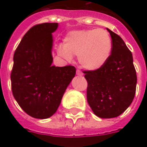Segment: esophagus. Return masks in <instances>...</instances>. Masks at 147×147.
Wrapping results in <instances>:
<instances>
[{"label": "esophagus", "instance_id": "obj_1", "mask_svg": "<svg viewBox=\"0 0 147 147\" xmlns=\"http://www.w3.org/2000/svg\"><path fill=\"white\" fill-rule=\"evenodd\" d=\"M76 74H77V75L78 76H82L83 75V74L82 73V71L81 70H79V69H77V72H76Z\"/></svg>", "mask_w": 147, "mask_h": 147}]
</instances>
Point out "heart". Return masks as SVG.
Returning <instances> with one entry per match:
<instances>
[{"label": "heart", "instance_id": "obj_1", "mask_svg": "<svg viewBox=\"0 0 147 147\" xmlns=\"http://www.w3.org/2000/svg\"><path fill=\"white\" fill-rule=\"evenodd\" d=\"M113 51L110 34L103 29H83L69 31L63 44L59 45L57 53L67 61L78 56L83 69L96 71L102 69L109 60Z\"/></svg>", "mask_w": 147, "mask_h": 147}]
</instances>
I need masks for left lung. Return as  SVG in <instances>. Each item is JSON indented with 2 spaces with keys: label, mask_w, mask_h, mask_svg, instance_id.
Listing matches in <instances>:
<instances>
[{
  "label": "left lung",
  "mask_w": 147,
  "mask_h": 147,
  "mask_svg": "<svg viewBox=\"0 0 147 147\" xmlns=\"http://www.w3.org/2000/svg\"><path fill=\"white\" fill-rule=\"evenodd\" d=\"M113 41L111 57L96 71H84L87 102L100 118H114L124 113L134 98L137 75L133 55L124 40L107 28Z\"/></svg>",
  "instance_id": "1"
}]
</instances>
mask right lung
I'll return each mask as SVG.
<instances>
[{
	"mask_svg": "<svg viewBox=\"0 0 147 147\" xmlns=\"http://www.w3.org/2000/svg\"><path fill=\"white\" fill-rule=\"evenodd\" d=\"M58 23H42L28 30L13 55L12 92L22 109L37 119L57 112L65 90L74 78L75 67L53 65V33Z\"/></svg>",
	"mask_w": 147,
	"mask_h": 147,
	"instance_id": "1",
	"label": "right lung"
}]
</instances>
